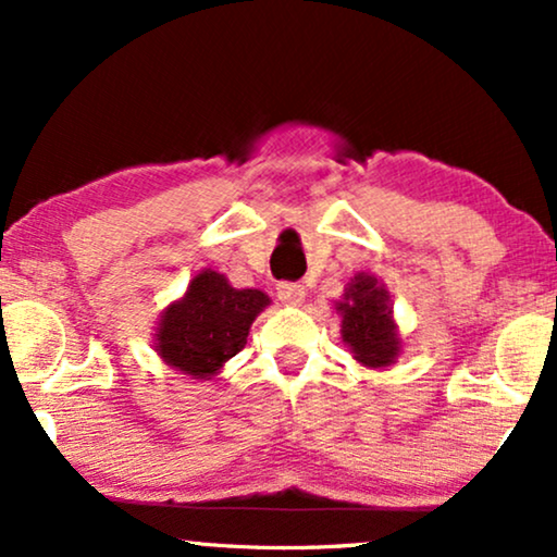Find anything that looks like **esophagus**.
Masks as SVG:
<instances>
[{"instance_id": "esophagus-1", "label": "esophagus", "mask_w": 557, "mask_h": 557, "mask_svg": "<svg viewBox=\"0 0 557 557\" xmlns=\"http://www.w3.org/2000/svg\"><path fill=\"white\" fill-rule=\"evenodd\" d=\"M276 294L284 305H292V307H299L301 301H305V286L292 284V281H281L276 286Z\"/></svg>"}]
</instances>
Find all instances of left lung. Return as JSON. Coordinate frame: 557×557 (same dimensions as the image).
<instances>
[{"mask_svg": "<svg viewBox=\"0 0 557 557\" xmlns=\"http://www.w3.org/2000/svg\"><path fill=\"white\" fill-rule=\"evenodd\" d=\"M341 312L343 343L363 367H389L400 354V335L389 310V294L372 273H356L348 284Z\"/></svg>", "mask_w": 557, "mask_h": 557, "instance_id": "1", "label": "left lung"}]
</instances>
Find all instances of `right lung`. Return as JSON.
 <instances>
[{"label":"right lung","instance_id":"1","mask_svg":"<svg viewBox=\"0 0 557 557\" xmlns=\"http://www.w3.org/2000/svg\"><path fill=\"white\" fill-rule=\"evenodd\" d=\"M271 299L258 289H235L224 273L206 271L188 284L183 299L162 312L154 333L160 359L194 380H211L245 348L252 320Z\"/></svg>","mask_w":557,"mask_h":557}]
</instances>
